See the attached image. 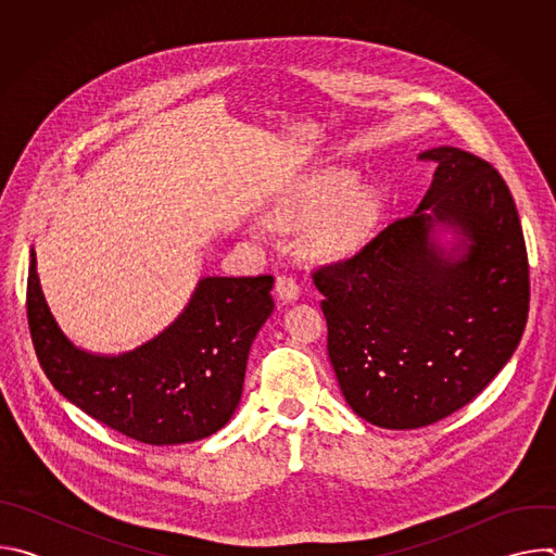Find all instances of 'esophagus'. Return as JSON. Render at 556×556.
I'll return each instance as SVG.
<instances>
[{"mask_svg":"<svg viewBox=\"0 0 556 556\" xmlns=\"http://www.w3.org/2000/svg\"><path fill=\"white\" fill-rule=\"evenodd\" d=\"M275 290H277V294H279L281 301H294V299H299V283H296L294 277L288 275V273L277 275Z\"/></svg>","mask_w":556,"mask_h":556,"instance_id":"1","label":"esophagus"}]
</instances>
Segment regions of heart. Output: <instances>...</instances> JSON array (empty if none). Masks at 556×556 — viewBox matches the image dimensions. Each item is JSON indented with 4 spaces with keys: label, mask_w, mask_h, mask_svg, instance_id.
<instances>
[{
    "label": "heart",
    "mask_w": 556,
    "mask_h": 556,
    "mask_svg": "<svg viewBox=\"0 0 556 556\" xmlns=\"http://www.w3.org/2000/svg\"><path fill=\"white\" fill-rule=\"evenodd\" d=\"M354 187H356V180L350 174L345 172L330 174L324 180L316 182L296 204L279 213L275 217V224L279 228L294 230V228H303L307 224L319 222L321 217H326L348 200ZM374 217H376V204L369 195L352 198L324 224L319 232V247L332 255L352 251L367 235Z\"/></svg>",
    "instance_id": "1"
}]
</instances>
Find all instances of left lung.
<instances>
[{
	"label": "left lung",
	"instance_id": "8db88e82",
	"mask_svg": "<svg viewBox=\"0 0 556 556\" xmlns=\"http://www.w3.org/2000/svg\"><path fill=\"white\" fill-rule=\"evenodd\" d=\"M418 161L435 163L418 211L312 273L339 387L356 416L382 429L427 427L468 405L528 321V253L500 172L457 147ZM435 223L460 235L451 254L432 242Z\"/></svg>",
	"mask_w": 556,
	"mask_h": 556
}]
</instances>
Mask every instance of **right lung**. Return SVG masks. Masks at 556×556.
<instances>
[{
	"label": "right lung",
	"mask_w": 556,
	"mask_h": 556,
	"mask_svg": "<svg viewBox=\"0 0 556 556\" xmlns=\"http://www.w3.org/2000/svg\"><path fill=\"white\" fill-rule=\"evenodd\" d=\"M273 275L204 277L178 319L118 356L74 348L43 299L30 251L28 328L54 389L94 420L144 444L219 431L240 405L251 345L270 316Z\"/></svg>",
	"instance_id": "right-lung-1"
}]
</instances>
